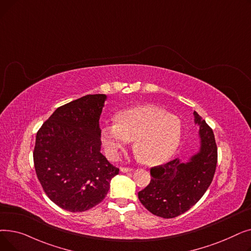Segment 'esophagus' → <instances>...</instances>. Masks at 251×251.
<instances>
[{"mask_svg":"<svg viewBox=\"0 0 251 251\" xmlns=\"http://www.w3.org/2000/svg\"><path fill=\"white\" fill-rule=\"evenodd\" d=\"M120 171L122 173H129V172H132L133 169L132 168H125V167H122L120 168Z\"/></svg>","mask_w":251,"mask_h":251,"instance_id":"esophagus-1","label":"esophagus"}]
</instances>
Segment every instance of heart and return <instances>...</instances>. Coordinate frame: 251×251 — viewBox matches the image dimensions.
<instances>
[{"label": "heart", "mask_w": 251, "mask_h": 251, "mask_svg": "<svg viewBox=\"0 0 251 251\" xmlns=\"http://www.w3.org/2000/svg\"><path fill=\"white\" fill-rule=\"evenodd\" d=\"M182 137L180 119L152 104L124 110L116 122L105 123L100 138L112 159L134 140V151L143 163L159 165L168 161L177 151Z\"/></svg>", "instance_id": "heart-1"}]
</instances>
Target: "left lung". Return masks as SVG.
Returning a JSON list of instances; mask_svg holds the SVG:
<instances>
[{
  "instance_id": "left-lung-1",
  "label": "left lung",
  "mask_w": 251,
  "mask_h": 251,
  "mask_svg": "<svg viewBox=\"0 0 251 251\" xmlns=\"http://www.w3.org/2000/svg\"><path fill=\"white\" fill-rule=\"evenodd\" d=\"M200 126L201 147L187 161L179 157L164 166L151 169V180L138 192L140 202L157 217L172 219L191 208L213 181L218 161L215 135L203 119L193 112Z\"/></svg>"
}]
</instances>
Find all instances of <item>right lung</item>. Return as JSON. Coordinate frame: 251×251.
Segmentation results:
<instances>
[{"label":"right lung","mask_w":251,"mask_h":251,"mask_svg":"<svg viewBox=\"0 0 251 251\" xmlns=\"http://www.w3.org/2000/svg\"><path fill=\"white\" fill-rule=\"evenodd\" d=\"M105 100V95H87L66 103L36 133V176L49 199L71 213L102 201L119 173L100 152V118Z\"/></svg>","instance_id":"obj_1"}]
</instances>
